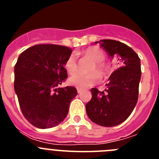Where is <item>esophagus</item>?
Wrapping results in <instances>:
<instances>
[{
	"label": "esophagus",
	"instance_id": "obj_1",
	"mask_svg": "<svg viewBox=\"0 0 159 159\" xmlns=\"http://www.w3.org/2000/svg\"><path fill=\"white\" fill-rule=\"evenodd\" d=\"M81 92H82V89H81V88H77V92H78V93H80Z\"/></svg>",
	"mask_w": 159,
	"mask_h": 159
}]
</instances>
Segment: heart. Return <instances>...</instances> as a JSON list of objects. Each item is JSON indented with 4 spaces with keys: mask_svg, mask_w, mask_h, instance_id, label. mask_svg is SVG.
Returning <instances> with one entry per match:
<instances>
[{
    "mask_svg": "<svg viewBox=\"0 0 159 159\" xmlns=\"http://www.w3.org/2000/svg\"><path fill=\"white\" fill-rule=\"evenodd\" d=\"M80 54L94 61V64L91 66L89 69L92 72L87 74L76 73L70 77L68 82L72 86L84 89L97 84L100 80L101 76L107 75L110 72V66L104 61L107 57L106 53L100 48L89 47L83 51ZM64 67L66 71L71 75L77 71L78 64L75 56L71 55L69 57H67L64 64Z\"/></svg>",
    "mask_w": 159,
    "mask_h": 159,
    "instance_id": "heart-1",
    "label": "heart"
}]
</instances>
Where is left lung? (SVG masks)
Wrapping results in <instances>:
<instances>
[{
  "mask_svg": "<svg viewBox=\"0 0 159 159\" xmlns=\"http://www.w3.org/2000/svg\"><path fill=\"white\" fill-rule=\"evenodd\" d=\"M95 43H100L111 57H116L119 67L108 79L105 92L92 88V97L86 104V111L93 123L114 127L124 122L137 103L142 73L140 59L122 42L101 40Z\"/></svg>",
  "mask_w": 159,
  "mask_h": 159,
  "instance_id": "8db88e82",
  "label": "left lung"
}]
</instances>
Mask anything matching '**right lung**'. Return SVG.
Masks as SVG:
<instances>
[{"mask_svg": "<svg viewBox=\"0 0 159 159\" xmlns=\"http://www.w3.org/2000/svg\"><path fill=\"white\" fill-rule=\"evenodd\" d=\"M68 47L36 44L18 57L14 67V89L22 114L37 128L55 127L66 118L75 87L58 88L67 78L64 64L71 56Z\"/></svg>", "mask_w": 159, "mask_h": 159, "instance_id": "right-lung-1", "label": "right lung"}]
</instances>
